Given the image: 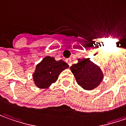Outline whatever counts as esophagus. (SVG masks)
<instances>
[{
    "mask_svg": "<svg viewBox=\"0 0 126 126\" xmlns=\"http://www.w3.org/2000/svg\"><path fill=\"white\" fill-rule=\"evenodd\" d=\"M65 61H66V63L69 65V66H71L72 65V62H71V59H67L65 60Z\"/></svg>",
    "mask_w": 126,
    "mask_h": 126,
    "instance_id": "esophagus-1",
    "label": "esophagus"
}]
</instances>
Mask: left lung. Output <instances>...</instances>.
<instances>
[{"label":"left lung","mask_w":126,"mask_h":126,"mask_svg":"<svg viewBox=\"0 0 126 126\" xmlns=\"http://www.w3.org/2000/svg\"><path fill=\"white\" fill-rule=\"evenodd\" d=\"M70 69L77 84L86 90L95 89L102 79L103 75L100 67L89 59H79L78 63L73 64Z\"/></svg>","instance_id":"obj_1"}]
</instances>
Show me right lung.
<instances>
[{"mask_svg": "<svg viewBox=\"0 0 126 126\" xmlns=\"http://www.w3.org/2000/svg\"><path fill=\"white\" fill-rule=\"evenodd\" d=\"M68 67L64 61H56L54 58L47 56L36 66L33 74L35 84L38 88H48L58 79L60 73Z\"/></svg>", "mask_w": 126, "mask_h": 126, "instance_id": "right-lung-1", "label": "right lung"}]
</instances>
